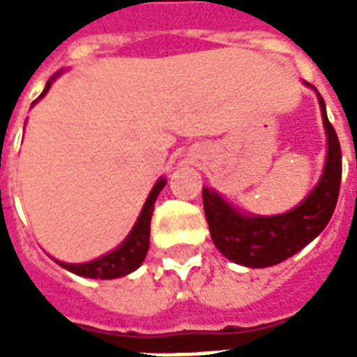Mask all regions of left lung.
<instances>
[{
    "label": "left lung",
    "mask_w": 357,
    "mask_h": 357,
    "mask_svg": "<svg viewBox=\"0 0 357 357\" xmlns=\"http://www.w3.org/2000/svg\"><path fill=\"white\" fill-rule=\"evenodd\" d=\"M314 91L319 101L323 128L327 133V158L317 185L298 206L277 216L243 214L224 201L214 189L202 187L210 237L218 250L231 262L247 268L275 266L302 250L329 224L338 201L342 155L337 132L327 118L325 101L317 89L314 88Z\"/></svg>",
    "instance_id": "8db88e82"
}]
</instances>
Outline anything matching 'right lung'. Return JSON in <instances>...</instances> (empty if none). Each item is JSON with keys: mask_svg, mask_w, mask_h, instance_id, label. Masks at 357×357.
I'll use <instances>...</instances> for the list:
<instances>
[{"mask_svg": "<svg viewBox=\"0 0 357 357\" xmlns=\"http://www.w3.org/2000/svg\"><path fill=\"white\" fill-rule=\"evenodd\" d=\"M57 73L53 78H51L47 84H45V89L40 95L42 99L43 95L47 93L51 88L53 80L57 78ZM164 185H166V178H160L155 183V187L151 189L147 201L141 208V214L137 218V222L132 227V231L128 233V237L122 241V245L114 250H110L109 255L99 256L91 262L84 264H66V262H55L61 266V268L73 271L76 275L80 277H89V279H116V277H124L128 273H132L135 269L139 268L145 256H147L149 250V235H151V216H153V210H155V202L158 193L162 191Z\"/></svg>", "mask_w": 357, "mask_h": 357, "instance_id": "right-lung-1", "label": "right lung"}]
</instances>
